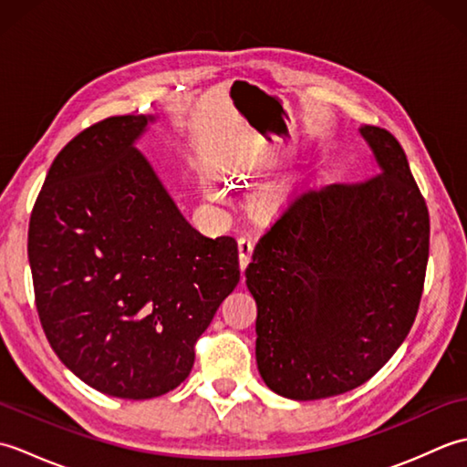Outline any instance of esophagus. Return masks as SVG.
<instances>
[{"label":"esophagus","mask_w":467,"mask_h":467,"mask_svg":"<svg viewBox=\"0 0 467 467\" xmlns=\"http://www.w3.org/2000/svg\"><path fill=\"white\" fill-rule=\"evenodd\" d=\"M254 249V241L253 236L243 234L239 239V261H241V269H246V265L251 263V254Z\"/></svg>","instance_id":"1"}]
</instances>
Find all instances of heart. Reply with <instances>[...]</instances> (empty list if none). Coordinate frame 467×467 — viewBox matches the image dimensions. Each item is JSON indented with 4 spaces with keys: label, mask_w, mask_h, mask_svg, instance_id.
<instances>
[{
    "label": "heart",
    "mask_w": 467,
    "mask_h": 467,
    "mask_svg": "<svg viewBox=\"0 0 467 467\" xmlns=\"http://www.w3.org/2000/svg\"><path fill=\"white\" fill-rule=\"evenodd\" d=\"M211 192H214V188H211Z\"/></svg>",
    "instance_id": "1"
}]
</instances>
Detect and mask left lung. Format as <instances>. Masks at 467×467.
I'll list each match as a JSON object with an SVG mask.
<instances>
[{
  "label": "left lung",
  "instance_id": "8db88e82",
  "mask_svg": "<svg viewBox=\"0 0 467 467\" xmlns=\"http://www.w3.org/2000/svg\"><path fill=\"white\" fill-rule=\"evenodd\" d=\"M381 174L301 188L256 243V365L269 389L333 398L381 369L420 309L430 213L391 132L359 128Z\"/></svg>",
  "mask_w": 467,
  "mask_h": 467
}]
</instances>
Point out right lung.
Masks as SVG:
<instances>
[{
  "label": "right lung",
  "mask_w": 467,
  "mask_h": 467,
  "mask_svg": "<svg viewBox=\"0 0 467 467\" xmlns=\"http://www.w3.org/2000/svg\"><path fill=\"white\" fill-rule=\"evenodd\" d=\"M154 116H112L69 140L29 218L27 256L49 345L122 400L181 385L194 345L241 281L233 236L191 226L134 142Z\"/></svg>",
  "instance_id": "obj_1"
}]
</instances>
